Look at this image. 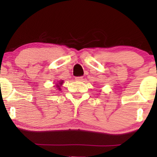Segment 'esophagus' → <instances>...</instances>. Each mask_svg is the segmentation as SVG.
Here are the masks:
<instances>
[{
    "label": "esophagus",
    "mask_w": 157,
    "mask_h": 157,
    "mask_svg": "<svg viewBox=\"0 0 157 157\" xmlns=\"http://www.w3.org/2000/svg\"><path fill=\"white\" fill-rule=\"evenodd\" d=\"M82 78H83L82 77H75V80H76V81H82Z\"/></svg>",
    "instance_id": "esophagus-1"
}]
</instances>
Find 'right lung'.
I'll use <instances>...</instances> for the list:
<instances>
[{
    "instance_id": "right-lung-1",
    "label": "right lung",
    "mask_w": 157,
    "mask_h": 157,
    "mask_svg": "<svg viewBox=\"0 0 157 157\" xmlns=\"http://www.w3.org/2000/svg\"><path fill=\"white\" fill-rule=\"evenodd\" d=\"M58 83H56V86H57V88L58 89V90H61L60 89V86H62V84L63 83V80H61L60 82H57Z\"/></svg>"
}]
</instances>
